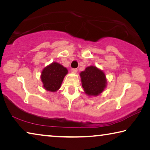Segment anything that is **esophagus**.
<instances>
[{
  "label": "esophagus",
  "instance_id": "esophagus-1",
  "mask_svg": "<svg viewBox=\"0 0 150 150\" xmlns=\"http://www.w3.org/2000/svg\"><path fill=\"white\" fill-rule=\"evenodd\" d=\"M71 71H72L73 73H76L77 71V68H72L71 69Z\"/></svg>",
  "mask_w": 150,
  "mask_h": 150
}]
</instances>
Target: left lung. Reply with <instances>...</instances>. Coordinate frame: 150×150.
I'll return each mask as SVG.
<instances>
[{
    "mask_svg": "<svg viewBox=\"0 0 150 150\" xmlns=\"http://www.w3.org/2000/svg\"><path fill=\"white\" fill-rule=\"evenodd\" d=\"M82 87L89 96H98L106 87V77L103 71L96 67H88L80 73Z\"/></svg>",
    "mask_w": 150,
    "mask_h": 150,
    "instance_id": "left-lung-1",
    "label": "left lung"
}]
</instances>
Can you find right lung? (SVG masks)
Returning <instances> with one entry per match:
<instances>
[{"instance_id": "right-lung-1", "label": "right lung", "mask_w": 150, "mask_h": 150, "mask_svg": "<svg viewBox=\"0 0 150 150\" xmlns=\"http://www.w3.org/2000/svg\"><path fill=\"white\" fill-rule=\"evenodd\" d=\"M67 69L57 63H53L42 71L41 81L45 89L49 91H56L61 87Z\"/></svg>"}]
</instances>
